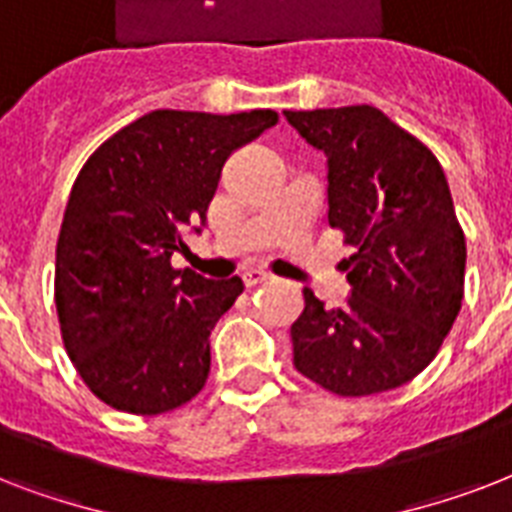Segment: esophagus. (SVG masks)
<instances>
[{
  "label": "esophagus",
  "mask_w": 512,
  "mask_h": 512,
  "mask_svg": "<svg viewBox=\"0 0 512 512\" xmlns=\"http://www.w3.org/2000/svg\"><path fill=\"white\" fill-rule=\"evenodd\" d=\"M271 279V273L260 271V268H247V271L241 273V281H244V287H257V284H263V281Z\"/></svg>",
  "instance_id": "esophagus-1"
}]
</instances>
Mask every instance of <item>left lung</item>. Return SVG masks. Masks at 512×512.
<instances>
[{
  "mask_svg": "<svg viewBox=\"0 0 512 512\" xmlns=\"http://www.w3.org/2000/svg\"><path fill=\"white\" fill-rule=\"evenodd\" d=\"M327 156L329 225L350 297L327 311L311 289L292 324L295 369L337 396H372L414 380L436 358L465 292V233L428 146L380 108L284 111Z\"/></svg>",
  "mask_w": 512,
  "mask_h": 512,
  "instance_id": "1",
  "label": "left lung"
}]
</instances>
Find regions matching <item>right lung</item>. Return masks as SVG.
I'll use <instances>...</instances> for the list:
<instances>
[{
    "mask_svg": "<svg viewBox=\"0 0 512 512\" xmlns=\"http://www.w3.org/2000/svg\"><path fill=\"white\" fill-rule=\"evenodd\" d=\"M279 122L151 111L87 159L55 249L63 345L87 388L130 414H164L207 382L209 332L244 292L239 276L175 271L183 231L199 233L225 159Z\"/></svg>",
    "mask_w": 512,
    "mask_h": 512,
    "instance_id": "right-lung-1",
    "label": "right lung"
}]
</instances>
